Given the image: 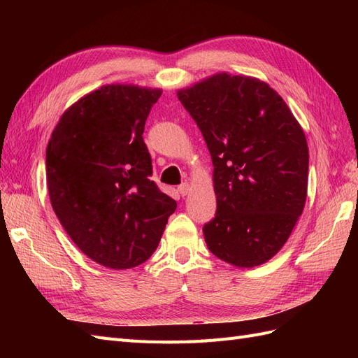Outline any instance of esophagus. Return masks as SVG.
Wrapping results in <instances>:
<instances>
[{"label":"esophagus","instance_id":"esophagus-1","mask_svg":"<svg viewBox=\"0 0 358 358\" xmlns=\"http://www.w3.org/2000/svg\"><path fill=\"white\" fill-rule=\"evenodd\" d=\"M178 191H179V194H180V196L182 197H185L187 196V194L189 192V183H182V185L178 188Z\"/></svg>","mask_w":358,"mask_h":358}]
</instances>
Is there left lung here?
Wrapping results in <instances>:
<instances>
[{"label":"left lung","mask_w":358,"mask_h":358,"mask_svg":"<svg viewBox=\"0 0 358 358\" xmlns=\"http://www.w3.org/2000/svg\"><path fill=\"white\" fill-rule=\"evenodd\" d=\"M178 99L213 162L216 213L203 227L209 251L237 267L266 263L305 208V133L282 96L249 76L213 74L179 90Z\"/></svg>","instance_id":"left-lung-1"}]
</instances>
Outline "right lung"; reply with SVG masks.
<instances>
[{"label":"right lung","instance_id":"1","mask_svg":"<svg viewBox=\"0 0 358 358\" xmlns=\"http://www.w3.org/2000/svg\"><path fill=\"white\" fill-rule=\"evenodd\" d=\"M161 90L106 85L62 113L46 149L52 208L80 251L122 270L154 254L176 201L161 192L143 142Z\"/></svg>","mask_w":358,"mask_h":358}]
</instances>
